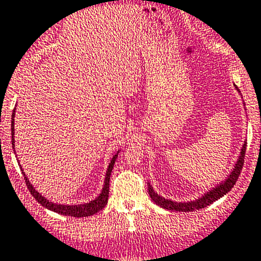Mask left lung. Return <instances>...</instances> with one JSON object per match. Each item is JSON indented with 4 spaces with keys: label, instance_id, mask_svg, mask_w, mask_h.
<instances>
[{
    "label": "left lung",
    "instance_id": "1",
    "mask_svg": "<svg viewBox=\"0 0 261 261\" xmlns=\"http://www.w3.org/2000/svg\"><path fill=\"white\" fill-rule=\"evenodd\" d=\"M238 90V87H237ZM239 91V90H238ZM240 92V91H239ZM245 150H246V142H244L243 147H241V151L238 159L237 164H235L234 169L231 170V172L229 174V176L226 177L224 181H221L220 184L213 188L211 190L205 193L201 197H197V199L193 200V201H186V202H177L172 201L170 199H165V197L160 196L158 193H155V190L152 189V186L150 185V182L147 184V189H149V195L151 197V200L159 206L164 207L166 210H172V211H182V213H188V211H195L204 209V207L209 206L210 204H213L214 201H216L218 199L226 195L230 190L232 189V186L237 182L238 177H239L241 169L244 165V158H245Z\"/></svg>",
    "mask_w": 261,
    "mask_h": 261
}]
</instances>
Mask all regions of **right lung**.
<instances>
[{
	"instance_id": "add662e5",
	"label": "right lung",
	"mask_w": 261,
	"mask_h": 261,
	"mask_svg": "<svg viewBox=\"0 0 261 261\" xmlns=\"http://www.w3.org/2000/svg\"><path fill=\"white\" fill-rule=\"evenodd\" d=\"M15 110L12 112V120H11V135H12V147L15 149ZM120 152V150L117 151V153ZM116 155L112 156L111 161H110L108 171H106V176H105V181H103V186L102 190H101L100 195L96 197L95 200H91L89 202H85V204H79V205H65V204H57V202H52L50 200L46 199L45 196L41 195L37 190H35L34 185L30 182V180L27 179V176L24 175L23 170H22V174H23L24 181H26L27 189L30 190L31 195L42 205L43 207L46 209L55 211L57 214H61V215L65 216H73V218H85V216H91L94 214L97 213V211L102 210L103 207L106 206L109 200V185H110V175H111L112 169H114V164L116 161L117 158Z\"/></svg>"
}]
</instances>
